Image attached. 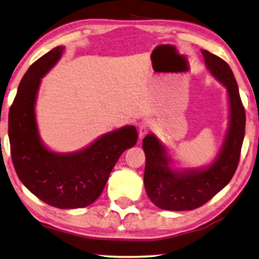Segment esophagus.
<instances>
[{
  "instance_id": "34e87169",
  "label": "esophagus",
  "mask_w": 259,
  "mask_h": 259,
  "mask_svg": "<svg viewBox=\"0 0 259 259\" xmlns=\"http://www.w3.org/2000/svg\"><path fill=\"white\" fill-rule=\"evenodd\" d=\"M150 128H151V121L146 118L141 123V125H140V138L144 137L145 135L148 134V131L150 130Z\"/></svg>"
}]
</instances>
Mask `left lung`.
<instances>
[{
  "label": "left lung",
  "mask_w": 259,
  "mask_h": 259,
  "mask_svg": "<svg viewBox=\"0 0 259 259\" xmlns=\"http://www.w3.org/2000/svg\"><path fill=\"white\" fill-rule=\"evenodd\" d=\"M208 69L228 90L230 125L225 144L211 166L175 172L168 167L163 144L153 135L143 140L146 164L144 186L150 200L166 210H192L209 201L226 186L236 172L245 133V110L238 86L229 65L221 58L201 50Z\"/></svg>",
  "instance_id": "left-lung-1"
}]
</instances>
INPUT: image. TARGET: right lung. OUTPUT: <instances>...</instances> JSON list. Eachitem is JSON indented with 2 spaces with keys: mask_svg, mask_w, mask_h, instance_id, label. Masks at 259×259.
I'll return each mask as SVG.
<instances>
[{
  "mask_svg": "<svg viewBox=\"0 0 259 259\" xmlns=\"http://www.w3.org/2000/svg\"><path fill=\"white\" fill-rule=\"evenodd\" d=\"M57 46L34 61L19 82L9 110L11 159L19 180L50 206L68 209L90 206L101 195L118 158L136 144L134 125L107 134L82 151L58 154L49 151L38 136L34 101L40 78L63 53Z\"/></svg>",
  "mask_w": 259,
  "mask_h": 259,
  "instance_id": "obj_1",
  "label": "right lung"
}]
</instances>
